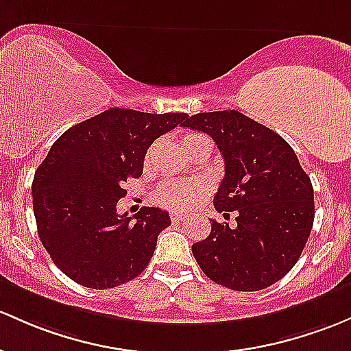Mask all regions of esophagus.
<instances>
[{
	"instance_id": "1",
	"label": "esophagus",
	"mask_w": 351,
	"mask_h": 351,
	"mask_svg": "<svg viewBox=\"0 0 351 351\" xmlns=\"http://www.w3.org/2000/svg\"><path fill=\"white\" fill-rule=\"evenodd\" d=\"M169 217H171V221H182L184 218V213H182V211H171Z\"/></svg>"
}]
</instances>
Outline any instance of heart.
I'll use <instances>...</instances> for the list:
<instances>
[{
    "label": "heart",
    "mask_w": 351,
    "mask_h": 351,
    "mask_svg": "<svg viewBox=\"0 0 351 351\" xmlns=\"http://www.w3.org/2000/svg\"><path fill=\"white\" fill-rule=\"evenodd\" d=\"M205 138L203 134L190 133L183 138V145ZM208 193V184L203 180H175L163 183L156 191V202L173 210H188L198 205Z\"/></svg>",
    "instance_id": "1"
}]
</instances>
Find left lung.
<instances>
[{"label": "left lung", "instance_id": "8db88e82", "mask_svg": "<svg viewBox=\"0 0 351 351\" xmlns=\"http://www.w3.org/2000/svg\"><path fill=\"white\" fill-rule=\"evenodd\" d=\"M182 126L213 138L225 160L213 205L219 213H238L233 228L211 219L208 238L191 246L195 260L208 278L230 290L268 288L295 267L310 237V176L278 133L240 111L198 113Z\"/></svg>", "mask_w": 351, "mask_h": 351}]
</instances>
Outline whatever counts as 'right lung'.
<instances>
[{
    "instance_id": "obj_1",
    "label": "right lung",
    "mask_w": 351,
    "mask_h": 351,
    "mask_svg": "<svg viewBox=\"0 0 351 351\" xmlns=\"http://www.w3.org/2000/svg\"><path fill=\"white\" fill-rule=\"evenodd\" d=\"M186 118L110 108L53 143L34 173L33 211L41 243L73 282L106 290L148 267L158 234L171 219L153 206L141 208L134 219L119 217L121 184L141 176L153 141Z\"/></svg>"
}]
</instances>
